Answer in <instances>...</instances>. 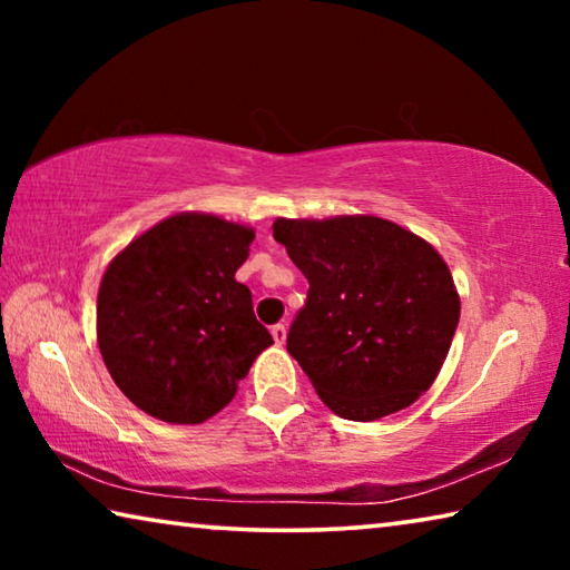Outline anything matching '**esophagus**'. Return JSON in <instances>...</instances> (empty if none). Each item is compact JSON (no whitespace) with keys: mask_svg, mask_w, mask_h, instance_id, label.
Returning a JSON list of instances; mask_svg holds the SVG:
<instances>
[{"mask_svg":"<svg viewBox=\"0 0 570 570\" xmlns=\"http://www.w3.org/2000/svg\"><path fill=\"white\" fill-rule=\"evenodd\" d=\"M272 336H274V342L282 346L286 342V326L284 324H274L272 326Z\"/></svg>","mask_w":570,"mask_h":570,"instance_id":"esophagus-1","label":"esophagus"}]
</instances>
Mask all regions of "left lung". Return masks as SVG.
I'll return each instance as SVG.
<instances>
[{"instance_id": "8db88e82", "label": "left lung", "mask_w": 570, "mask_h": 570, "mask_svg": "<svg viewBox=\"0 0 570 570\" xmlns=\"http://www.w3.org/2000/svg\"><path fill=\"white\" fill-rule=\"evenodd\" d=\"M274 238L308 282L286 350L326 407L372 422L430 390L460 296L428 240L377 216L276 218Z\"/></svg>"}]
</instances>
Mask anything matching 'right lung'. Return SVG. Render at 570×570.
<instances>
[{
  "label": "right lung",
  "mask_w": 570,
  "mask_h": 570,
  "mask_svg": "<svg viewBox=\"0 0 570 570\" xmlns=\"http://www.w3.org/2000/svg\"><path fill=\"white\" fill-rule=\"evenodd\" d=\"M254 230L208 214H178L112 258L98 294V344L135 407L198 424L234 400L274 340L236 282Z\"/></svg>",
  "instance_id": "right-lung-1"
}]
</instances>
